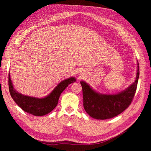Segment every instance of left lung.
Instances as JSON below:
<instances>
[{"mask_svg": "<svg viewBox=\"0 0 151 151\" xmlns=\"http://www.w3.org/2000/svg\"><path fill=\"white\" fill-rule=\"evenodd\" d=\"M139 78V65L137 61V70L134 83L118 93H100L86 82L81 81L85 111L90 116L98 120L109 119L118 115L131 104L135 93Z\"/></svg>", "mask_w": 151, "mask_h": 151, "instance_id": "8db88e82", "label": "left lung"}]
</instances>
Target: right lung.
I'll return each instance as SVG.
<instances>
[{
    "mask_svg": "<svg viewBox=\"0 0 151 151\" xmlns=\"http://www.w3.org/2000/svg\"><path fill=\"white\" fill-rule=\"evenodd\" d=\"M74 77H69L61 81L47 96L36 98L24 95L18 93L14 88L11 79L10 72L9 74V89L12 98L22 110L35 116H43L51 112L57 106L59 98L63 90L67 86L74 83Z\"/></svg>",
    "mask_w": 151,
    "mask_h": 151,
    "instance_id": "1",
    "label": "right lung"
}]
</instances>
